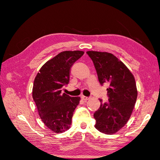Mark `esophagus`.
Here are the masks:
<instances>
[{
	"mask_svg": "<svg viewBox=\"0 0 160 160\" xmlns=\"http://www.w3.org/2000/svg\"><path fill=\"white\" fill-rule=\"evenodd\" d=\"M81 98H82V99L84 100V101H88V100L89 99V98H90V97H86V96H84V95H82V96H81Z\"/></svg>",
	"mask_w": 160,
	"mask_h": 160,
	"instance_id": "esophagus-1",
	"label": "esophagus"
}]
</instances>
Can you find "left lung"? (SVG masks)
Wrapping results in <instances>:
<instances>
[{"instance_id":"obj_1","label":"left lung","mask_w":160,"mask_h":160,"mask_svg":"<svg viewBox=\"0 0 160 160\" xmlns=\"http://www.w3.org/2000/svg\"><path fill=\"white\" fill-rule=\"evenodd\" d=\"M99 83H107V102L102 103L94 113L95 128L101 132L112 135L126 125L131 117L137 99L135 78L123 62L107 52L90 51Z\"/></svg>"}]
</instances>
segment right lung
<instances>
[{
    "label": "right lung",
    "instance_id": "obj_1",
    "mask_svg": "<svg viewBox=\"0 0 160 160\" xmlns=\"http://www.w3.org/2000/svg\"><path fill=\"white\" fill-rule=\"evenodd\" d=\"M84 54L81 51H66L48 61L35 78L32 97L43 122L55 132L70 128L80 97L61 93L69 83L72 65Z\"/></svg>",
    "mask_w": 160,
    "mask_h": 160
}]
</instances>
